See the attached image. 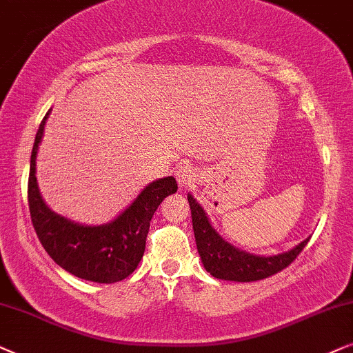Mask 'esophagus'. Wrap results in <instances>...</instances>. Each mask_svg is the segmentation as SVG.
Instances as JSON below:
<instances>
[{"mask_svg": "<svg viewBox=\"0 0 353 353\" xmlns=\"http://www.w3.org/2000/svg\"><path fill=\"white\" fill-rule=\"evenodd\" d=\"M176 179L181 187H189L196 181V172L190 164H181L176 171Z\"/></svg>", "mask_w": 353, "mask_h": 353, "instance_id": "34e87169", "label": "esophagus"}]
</instances>
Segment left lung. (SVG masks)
Returning <instances> with one entry per match:
<instances>
[{
    "label": "left lung",
    "mask_w": 353,
    "mask_h": 353,
    "mask_svg": "<svg viewBox=\"0 0 353 353\" xmlns=\"http://www.w3.org/2000/svg\"><path fill=\"white\" fill-rule=\"evenodd\" d=\"M187 200L190 205L192 225H194L195 242L201 263H203L205 270L216 279L252 283V281L270 278V276L288 268L310 241V237L305 239L292 250L274 256L252 255V253L239 250L229 242H225L214 231L205 210L190 194L187 195Z\"/></svg>",
    "instance_id": "obj_1"
}]
</instances>
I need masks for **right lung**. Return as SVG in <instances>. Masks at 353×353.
<instances>
[{
  "instance_id": "add662e5",
  "label": "right lung",
  "mask_w": 353,
  "mask_h": 353,
  "mask_svg": "<svg viewBox=\"0 0 353 353\" xmlns=\"http://www.w3.org/2000/svg\"><path fill=\"white\" fill-rule=\"evenodd\" d=\"M50 112L37 130L30 157L29 208L39 241L56 265L77 278L100 284L125 279L142 260L154 211L168 195L176 194L177 182L172 176L152 182L129 208L103 225H82L56 214L41 199L35 177L37 152Z\"/></svg>"
}]
</instances>
